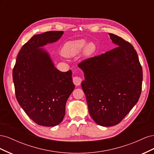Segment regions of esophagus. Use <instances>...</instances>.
I'll return each mask as SVG.
<instances>
[{
	"label": "esophagus",
	"instance_id": "esophagus-1",
	"mask_svg": "<svg viewBox=\"0 0 154 154\" xmlns=\"http://www.w3.org/2000/svg\"><path fill=\"white\" fill-rule=\"evenodd\" d=\"M82 82V79L80 77L75 76L73 78V83H74V84L76 86L80 85L81 84Z\"/></svg>",
	"mask_w": 154,
	"mask_h": 154
}]
</instances>
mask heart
<instances>
[{"instance_id": "1", "label": "heart", "mask_w": 154, "mask_h": 154, "mask_svg": "<svg viewBox=\"0 0 154 154\" xmlns=\"http://www.w3.org/2000/svg\"><path fill=\"white\" fill-rule=\"evenodd\" d=\"M83 49V54L88 57L94 52L96 45L93 42L87 44V41L84 39L69 41L64 44L62 53L66 57H73L80 53Z\"/></svg>"}]
</instances>
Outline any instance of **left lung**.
Instances as JSON below:
<instances>
[{"label":"left lung","instance_id":"8db88e82","mask_svg":"<svg viewBox=\"0 0 154 154\" xmlns=\"http://www.w3.org/2000/svg\"><path fill=\"white\" fill-rule=\"evenodd\" d=\"M117 48L78 64L84 72L82 82L88 112L103 127L119 123L141 95L143 69L136 51L128 42L109 33Z\"/></svg>","mask_w":154,"mask_h":154}]
</instances>
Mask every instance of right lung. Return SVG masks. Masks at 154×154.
I'll return each instance as SVG.
<instances>
[{"instance_id":"obj_1","label":"right lung","mask_w":154,"mask_h":154,"mask_svg":"<svg viewBox=\"0 0 154 154\" xmlns=\"http://www.w3.org/2000/svg\"><path fill=\"white\" fill-rule=\"evenodd\" d=\"M63 31L34 35L22 46L13 70L16 98L35 123L54 127L61 123L66 104L74 87L72 72L54 67L48 51L41 48L58 41Z\"/></svg>"}]
</instances>
